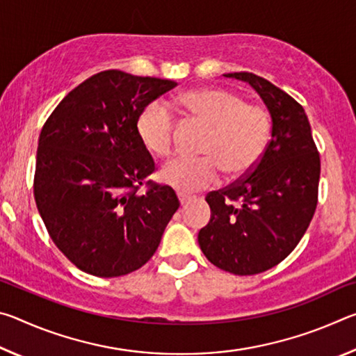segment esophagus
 Instances as JSON below:
<instances>
[{"instance_id": "esophagus-1", "label": "esophagus", "mask_w": 356, "mask_h": 356, "mask_svg": "<svg viewBox=\"0 0 356 356\" xmlns=\"http://www.w3.org/2000/svg\"><path fill=\"white\" fill-rule=\"evenodd\" d=\"M177 197H179V201H180V206H185L186 202H190V201L193 200V196H190V195H184V193H179Z\"/></svg>"}]
</instances>
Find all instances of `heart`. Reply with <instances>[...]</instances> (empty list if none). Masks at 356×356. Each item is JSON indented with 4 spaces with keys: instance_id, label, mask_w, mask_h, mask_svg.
<instances>
[{
    "instance_id": "heart-1",
    "label": "heart",
    "mask_w": 356,
    "mask_h": 356,
    "mask_svg": "<svg viewBox=\"0 0 356 356\" xmlns=\"http://www.w3.org/2000/svg\"><path fill=\"white\" fill-rule=\"evenodd\" d=\"M179 102L193 119L210 129L201 149L206 156H176L161 168V182L180 193H193L218 182L221 170L234 177L254 166L270 131L264 108L245 104L238 94L213 88L184 92ZM136 130L152 154L168 156L172 152L174 119L159 102L141 111Z\"/></svg>"
}]
</instances>
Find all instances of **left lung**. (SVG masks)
<instances>
[{
	"label": "left lung",
	"mask_w": 356,
	"mask_h": 356,
	"mask_svg": "<svg viewBox=\"0 0 356 356\" xmlns=\"http://www.w3.org/2000/svg\"><path fill=\"white\" fill-rule=\"evenodd\" d=\"M248 83L272 118V135L250 174L209 193L210 221L197 242L210 262L234 275H256L291 254L316 212L321 156L298 102L248 72L225 74Z\"/></svg>",
	"instance_id": "obj_1"
}]
</instances>
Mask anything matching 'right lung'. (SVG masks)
<instances>
[{
	"label": "right lung",
	"instance_id": "1",
	"mask_svg": "<svg viewBox=\"0 0 356 356\" xmlns=\"http://www.w3.org/2000/svg\"><path fill=\"white\" fill-rule=\"evenodd\" d=\"M176 86L105 70L70 91L47 119L35 204L53 242L83 272L116 278L141 268L179 209L166 185L136 193L155 170L138 135V116Z\"/></svg>",
	"mask_w": 356,
	"mask_h": 356
}]
</instances>
